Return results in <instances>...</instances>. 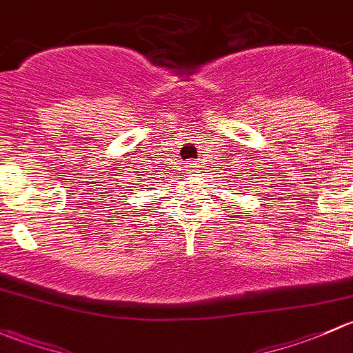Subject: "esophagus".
I'll return each mask as SVG.
<instances>
[{"instance_id":"esophagus-1","label":"esophagus","mask_w":353,"mask_h":353,"mask_svg":"<svg viewBox=\"0 0 353 353\" xmlns=\"http://www.w3.org/2000/svg\"><path fill=\"white\" fill-rule=\"evenodd\" d=\"M194 165H195V163H194ZM188 168H192V163H188Z\"/></svg>"}]
</instances>
